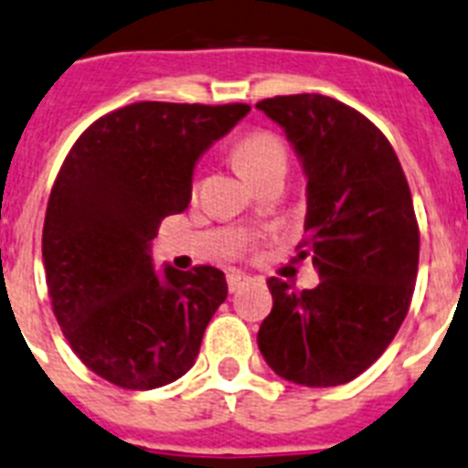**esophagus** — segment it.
Masks as SVG:
<instances>
[{"instance_id":"1","label":"esophagus","mask_w":468,"mask_h":468,"mask_svg":"<svg viewBox=\"0 0 468 468\" xmlns=\"http://www.w3.org/2000/svg\"><path fill=\"white\" fill-rule=\"evenodd\" d=\"M226 282H229L230 292H238L239 287H245V284L250 282V278H247V275H242V273H229Z\"/></svg>"}]
</instances>
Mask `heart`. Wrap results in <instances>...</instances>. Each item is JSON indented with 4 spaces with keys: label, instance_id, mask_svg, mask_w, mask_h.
I'll return each instance as SVG.
<instances>
[{
    "label": "heart",
    "instance_id": "heart-1",
    "mask_svg": "<svg viewBox=\"0 0 468 468\" xmlns=\"http://www.w3.org/2000/svg\"><path fill=\"white\" fill-rule=\"evenodd\" d=\"M233 157L239 172L250 181H254L275 166H287V145L282 144L278 133L259 129V132H250L239 138L233 148Z\"/></svg>",
    "mask_w": 468,
    "mask_h": 468
}]
</instances>
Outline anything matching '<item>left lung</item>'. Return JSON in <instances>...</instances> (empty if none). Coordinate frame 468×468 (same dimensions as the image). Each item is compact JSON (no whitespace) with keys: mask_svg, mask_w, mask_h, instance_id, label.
<instances>
[{"mask_svg":"<svg viewBox=\"0 0 468 468\" xmlns=\"http://www.w3.org/2000/svg\"><path fill=\"white\" fill-rule=\"evenodd\" d=\"M257 108L303 166L299 259L311 254L320 275L303 292L268 280L273 311L259 327V351L287 381L346 384L386 351L412 302L420 229L408 178L384 133L330 96H275Z\"/></svg>","mask_w":468,"mask_h":468,"instance_id":"1","label":"left lung"}]
</instances>
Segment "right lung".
I'll return each instance as SVG.
<instances>
[{
	"mask_svg": "<svg viewBox=\"0 0 468 468\" xmlns=\"http://www.w3.org/2000/svg\"><path fill=\"white\" fill-rule=\"evenodd\" d=\"M250 111L132 103L93 122L65 157L42 233L48 296L70 348L105 381L148 391L195 365L226 275L157 271L150 242L188 207L197 160Z\"/></svg>",
	"mask_w": 468,
	"mask_h": 468,
	"instance_id": "add662e5",
	"label": "right lung"
}]
</instances>
